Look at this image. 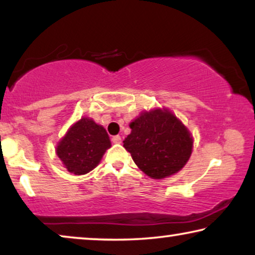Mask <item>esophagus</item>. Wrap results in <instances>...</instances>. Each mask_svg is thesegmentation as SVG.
<instances>
[{"label":"esophagus","mask_w":255,"mask_h":255,"mask_svg":"<svg viewBox=\"0 0 255 255\" xmlns=\"http://www.w3.org/2000/svg\"><path fill=\"white\" fill-rule=\"evenodd\" d=\"M111 140H113L114 144H121V142H122V138H121V135H114Z\"/></svg>","instance_id":"1"}]
</instances>
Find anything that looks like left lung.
Wrapping results in <instances>:
<instances>
[{"label": "left lung", "instance_id": "8db88e82", "mask_svg": "<svg viewBox=\"0 0 255 255\" xmlns=\"http://www.w3.org/2000/svg\"><path fill=\"white\" fill-rule=\"evenodd\" d=\"M124 147L135 165L152 179L161 180L183 168L193 151V137L167 109L144 111L130 123Z\"/></svg>", "mask_w": 255, "mask_h": 255}]
</instances>
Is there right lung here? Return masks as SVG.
I'll return each mask as SVG.
<instances>
[{
    "instance_id": "1",
    "label": "right lung",
    "mask_w": 255,
    "mask_h": 255,
    "mask_svg": "<svg viewBox=\"0 0 255 255\" xmlns=\"http://www.w3.org/2000/svg\"><path fill=\"white\" fill-rule=\"evenodd\" d=\"M110 146L106 128L92 118L82 117L68 128L55 152L69 173L83 175L99 165Z\"/></svg>"
}]
</instances>
